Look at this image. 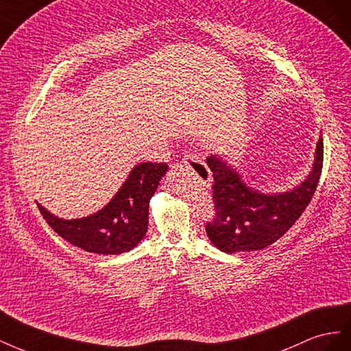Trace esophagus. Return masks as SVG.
<instances>
[{
    "mask_svg": "<svg viewBox=\"0 0 351 351\" xmlns=\"http://www.w3.org/2000/svg\"><path fill=\"white\" fill-rule=\"evenodd\" d=\"M182 165L186 167V169H191L194 170V172H199V170H204V172H207V179L212 178V175H210V170L207 169L206 163L203 162L202 158H199L198 156L195 154H186L182 160Z\"/></svg>",
    "mask_w": 351,
    "mask_h": 351,
    "instance_id": "obj_1",
    "label": "esophagus"
}]
</instances>
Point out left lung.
Instances as JSON below:
<instances>
[{"label": "left lung", "instance_id": "8db88e82", "mask_svg": "<svg viewBox=\"0 0 351 351\" xmlns=\"http://www.w3.org/2000/svg\"><path fill=\"white\" fill-rule=\"evenodd\" d=\"M206 163L213 173L216 210L206 225L208 239L223 253L254 252L278 241L308 206L322 172L324 139L319 136L315 162L304 181L285 193H260L222 156H208Z\"/></svg>", "mask_w": 351, "mask_h": 351}]
</instances>
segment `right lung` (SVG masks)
Wrapping results in <instances>:
<instances>
[{
  "mask_svg": "<svg viewBox=\"0 0 351 351\" xmlns=\"http://www.w3.org/2000/svg\"><path fill=\"white\" fill-rule=\"evenodd\" d=\"M166 163L136 165L114 197L97 213L62 219L39 203L47 223L67 243L95 254H122L143 241L148 229L149 199L167 172Z\"/></svg>",
  "mask_w": 351,
  "mask_h": 351,
  "instance_id": "1",
  "label": "right lung"
}]
</instances>
